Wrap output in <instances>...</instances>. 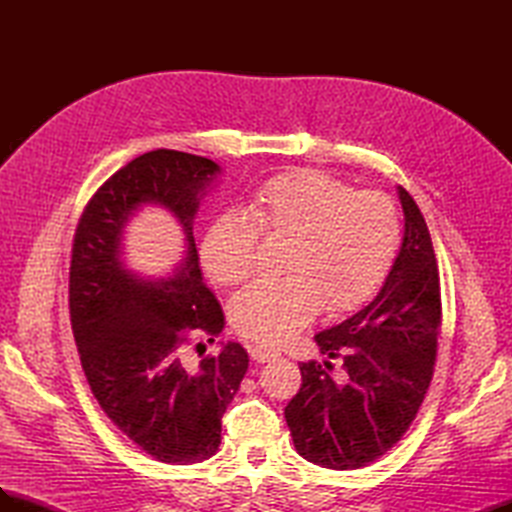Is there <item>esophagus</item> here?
I'll return each mask as SVG.
<instances>
[{
	"mask_svg": "<svg viewBox=\"0 0 512 512\" xmlns=\"http://www.w3.org/2000/svg\"><path fill=\"white\" fill-rule=\"evenodd\" d=\"M250 356H252L254 361H258V363H267V361L277 359V356H280V352L271 350L267 346H250Z\"/></svg>",
	"mask_w": 512,
	"mask_h": 512,
	"instance_id": "esophagus-1",
	"label": "esophagus"
}]
</instances>
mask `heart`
Wrapping results in <instances>:
<instances>
[{
  "label": "heart",
  "instance_id": "heart-1",
  "mask_svg": "<svg viewBox=\"0 0 512 512\" xmlns=\"http://www.w3.org/2000/svg\"><path fill=\"white\" fill-rule=\"evenodd\" d=\"M258 237L288 241L284 280H265L239 292L230 322L252 342L284 344L314 320L320 305L344 314L374 297L401 243V220L389 196L354 192L350 183L303 168L258 188L243 215L215 220L200 243V260L220 286L250 280Z\"/></svg>",
  "mask_w": 512,
  "mask_h": 512
}]
</instances>
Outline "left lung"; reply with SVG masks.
<instances>
[{
  "mask_svg": "<svg viewBox=\"0 0 512 512\" xmlns=\"http://www.w3.org/2000/svg\"><path fill=\"white\" fill-rule=\"evenodd\" d=\"M404 241L374 301L314 339L342 358L333 379L326 361L301 363L303 384L284 408L297 453L331 470H356L382 457L421 408L438 352L442 320L438 262L421 209L397 185Z\"/></svg>",
  "mask_w": 512,
  "mask_h": 512,
  "instance_id": "obj_1",
  "label": "left lung"
}]
</instances>
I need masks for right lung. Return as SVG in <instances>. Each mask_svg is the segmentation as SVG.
Listing matches in <instances>:
<instances>
[{"mask_svg": "<svg viewBox=\"0 0 512 512\" xmlns=\"http://www.w3.org/2000/svg\"><path fill=\"white\" fill-rule=\"evenodd\" d=\"M220 173L213 160L192 153H143L91 196L72 243L70 320L91 393L141 451L175 466L218 453L222 416L250 363L237 342L194 367L181 359L194 331L213 342L224 329L192 232ZM147 204L173 214L186 237L184 258L162 278L132 272L122 256V230Z\"/></svg>", "mask_w": 512, "mask_h": 512, "instance_id": "obj_1", "label": "right lung"}]
</instances>
